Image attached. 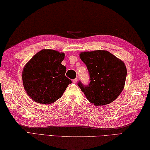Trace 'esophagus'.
<instances>
[{
	"mask_svg": "<svg viewBox=\"0 0 150 150\" xmlns=\"http://www.w3.org/2000/svg\"><path fill=\"white\" fill-rule=\"evenodd\" d=\"M72 82H73V83H77V79L76 78V79H73V80H72Z\"/></svg>",
	"mask_w": 150,
	"mask_h": 150,
	"instance_id": "esophagus-1",
	"label": "esophagus"
}]
</instances>
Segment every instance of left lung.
<instances>
[{"mask_svg": "<svg viewBox=\"0 0 150 150\" xmlns=\"http://www.w3.org/2000/svg\"><path fill=\"white\" fill-rule=\"evenodd\" d=\"M80 57L87 67L90 82L84 85L80 81L77 84L88 100L95 106L112 103L125 84L127 70L124 63L104 50L82 52Z\"/></svg>", "mask_w": 150, "mask_h": 150, "instance_id": "obj_1", "label": "left lung"}]
</instances>
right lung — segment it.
Segmentation results:
<instances>
[{
	"label": "right lung",
	"mask_w": 150,
	"mask_h": 150,
	"mask_svg": "<svg viewBox=\"0 0 150 150\" xmlns=\"http://www.w3.org/2000/svg\"><path fill=\"white\" fill-rule=\"evenodd\" d=\"M64 53L42 50L24 66L22 82L28 95L38 103H53L62 96L71 81L66 77L61 62Z\"/></svg>",
	"instance_id": "add662e5"
}]
</instances>
